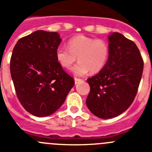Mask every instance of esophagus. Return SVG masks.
<instances>
[{"label": "esophagus", "instance_id": "esophagus-1", "mask_svg": "<svg viewBox=\"0 0 152 152\" xmlns=\"http://www.w3.org/2000/svg\"><path fill=\"white\" fill-rule=\"evenodd\" d=\"M74 81H75V84H78V83H79L80 82L83 81V80H82V79H77V78H75Z\"/></svg>", "mask_w": 152, "mask_h": 152}]
</instances>
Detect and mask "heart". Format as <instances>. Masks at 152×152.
I'll use <instances>...</instances> for the list:
<instances>
[{"label": "heart", "mask_w": 152, "mask_h": 152, "mask_svg": "<svg viewBox=\"0 0 152 152\" xmlns=\"http://www.w3.org/2000/svg\"><path fill=\"white\" fill-rule=\"evenodd\" d=\"M67 48L59 46L56 50V58L62 67L68 69L73 64L78 57L77 64L71 71L78 76H83L91 71L97 73L105 66L109 54L108 43L103 39L83 35H76L69 39Z\"/></svg>", "instance_id": "1"}]
</instances>
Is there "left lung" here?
Instances as JSON below:
<instances>
[{"instance_id":"left-lung-1","label":"left lung","mask_w":152,"mask_h":152,"mask_svg":"<svg viewBox=\"0 0 152 152\" xmlns=\"http://www.w3.org/2000/svg\"><path fill=\"white\" fill-rule=\"evenodd\" d=\"M110 54L103 69L87 79L90 92L86 105L102 119L119 116L128 109L142 76V57L136 45L119 32L108 35Z\"/></svg>"}]
</instances>
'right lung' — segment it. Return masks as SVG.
<instances>
[{"label":"right lung","instance_id":"add662e5","mask_svg":"<svg viewBox=\"0 0 152 152\" xmlns=\"http://www.w3.org/2000/svg\"><path fill=\"white\" fill-rule=\"evenodd\" d=\"M57 32L38 30L16 42L10 74L16 95L28 113L39 117L54 113L65 102L75 83L58 64Z\"/></svg>","mask_w":152,"mask_h":152}]
</instances>
